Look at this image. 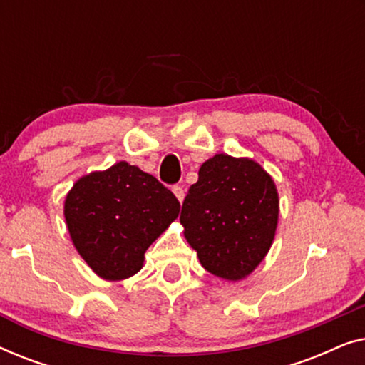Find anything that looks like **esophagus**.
<instances>
[{"instance_id": "34e87169", "label": "esophagus", "mask_w": 365, "mask_h": 365, "mask_svg": "<svg viewBox=\"0 0 365 365\" xmlns=\"http://www.w3.org/2000/svg\"><path fill=\"white\" fill-rule=\"evenodd\" d=\"M173 192H174V196L178 197V201L182 202L184 196H186V194H184V187L182 186H173Z\"/></svg>"}]
</instances>
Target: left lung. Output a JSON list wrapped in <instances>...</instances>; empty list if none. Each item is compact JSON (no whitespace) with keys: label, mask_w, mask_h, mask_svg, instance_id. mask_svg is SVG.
I'll use <instances>...</instances> for the list:
<instances>
[{"label":"left lung","mask_w":365,"mask_h":365,"mask_svg":"<svg viewBox=\"0 0 365 365\" xmlns=\"http://www.w3.org/2000/svg\"><path fill=\"white\" fill-rule=\"evenodd\" d=\"M279 199L271 176L251 159L216 154L199 169L182 202L184 236L214 276L239 281L271 247Z\"/></svg>","instance_id":"obj_1"}]
</instances>
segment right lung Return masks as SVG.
<instances>
[{
  "label": "right lung",
  "instance_id": "1",
  "mask_svg": "<svg viewBox=\"0 0 365 365\" xmlns=\"http://www.w3.org/2000/svg\"><path fill=\"white\" fill-rule=\"evenodd\" d=\"M179 207L156 178L121 161L79 179L64 202V217L88 266L99 277L121 281L143 267L146 249Z\"/></svg>",
  "mask_w": 365,
  "mask_h": 365
}]
</instances>
